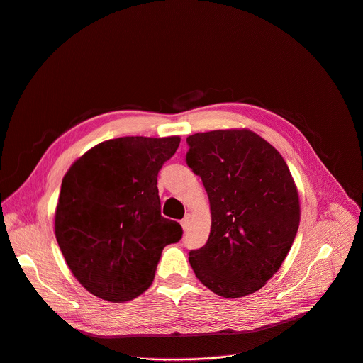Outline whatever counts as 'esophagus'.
Masks as SVG:
<instances>
[{
	"instance_id": "34e87169",
	"label": "esophagus",
	"mask_w": 363,
	"mask_h": 363,
	"mask_svg": "<svg viewBox=\"0 0 363 363\" xmlns=\"http://www.w3.org/2000/svg\"><path fill=\"white\" fill-rule=\"evenodd\" d=\"M189 220H190V213H186V216L183 217V220L180 222V225H182V228L186 230L187 228H189Z\"/></svg>"
}]
</instances>
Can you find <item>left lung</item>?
<instances>
[{
  "mask_svg": "<svg viewBox=\"0 0 363 363\" xmlns=\"http://www.w3.org/2000/svg\"><path fill=\"white\" fill-rule=\"evenodd\" d=\"M186 163L201 177L211 228L189 253L196 277L216 295L255 294L279 270L301 222L295 180L280 153L247 128L187 137Z\"/></svg>",
  "mask_w": 363,
  "mask_h": 363,
  "instance_id": "obj_1",
  "label": "left lung"
}]
</instances>
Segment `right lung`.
<instances>
[{
    "label": "right lung",
    "instance_id": "add662e5",
    "mask_svg": "<svg viewBox=\"0 0 363 363\" xmlns=\"http://www.w3.org/2000/svg\"><path fill=\"white\" fill-rule=\"evenodd\" d=\"M179 135L103 141L71 164L55 208L54 232L76 279L107 302H128L150 287L164 246L182 226L164 219L157 174Z\"/></svg>",
    "mask_w": 363,
    "mask_h": 363
}]
</instances>
